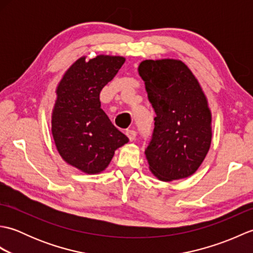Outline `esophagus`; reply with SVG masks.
<instances>
[{"label": "esophagus", "instance_id": "1", "mask_svg": "<svg viewBox=\"0 0 253 253\" xmlns=\"http://www.w3.org/2000/svg\"><path fill=\"white\" fill-rule=\"evenodd\" d=\"M126 135H127L128 139H129L130 141H133L137 137V131L133 130V129H129V130L126 131Z\"/></svg>", "mask_w": 253, "mask_h": 253}]
</instances>
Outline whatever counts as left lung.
<instances>
[{
  "label": "left lung",
  "instance_id": "1",
  "mask_svg": "<svg viewBox=\"0 0 253 253\" xmlns=\"http://www.w3.org/2000/svg\"><path fill=\"white\" fill-rule=\"evenodd\" d=\"M157 116L146 149L160 180L191 176L211 146V111L195 75L178 60H146L138 67Z\"/></svg>",
  "mask_w": 253,
  "mask_h": 253
}]
</instances>
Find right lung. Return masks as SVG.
Here are the masks:
<instances>
[{
    "label": "right lung",
    "instance_id": "add662e5",
    "mask_svg": "<svg viewBox=\"0 0 253 253\" xmlns=\"http://www.w3.org/2000/svg\"><path fill=\"white\" fill-rule=\"evenodd\" d=\"M125 63L122 56L80 57L57 85L52 113V135L58 153L87 174L104 170L115 150L128 139L101 109L100 92Z\"/></svg>",
    "mask_w": 253,
    "mask_h": 253
}]
</instances>
